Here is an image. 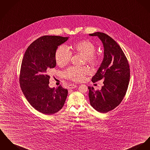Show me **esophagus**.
Returning <instances> with one entry per match:
<instances>
[{"mask_svg": "<svg viewBox=\"0 0 150 150\" xmlns=\"http://www.w3.org/2000/svg\"><path fill=\"white\" fill-rule=\"evenodd\" d=\"M77 87V85H69V86H68V89H74V88H76Z\"/></svg>", "mask_w": 150, "mask_h": 150, "instance_id": "1", "label": "esophagus"}]
</instances>
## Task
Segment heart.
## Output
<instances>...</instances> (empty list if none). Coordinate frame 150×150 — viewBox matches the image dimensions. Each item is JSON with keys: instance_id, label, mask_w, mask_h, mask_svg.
<instances>
[{"instance_id": "obj_1", "label": "heart", "mask_w": 150, "mask_h": 150, "mask_svg": "<svg viewBox=\"0 0 150 150\" xmlns=\"http://www.w3.org/2000/svg\"><path fill=\"white\" fill-rule=\"evenodd\" d=\"M71 49L75 52L85 57L86 62L92 65L98 63V57L94 53L96 51L95 45L89 40L80 41L71 47ZM71 57V53L67 47L61 45L56 52L55 59L56 63L60 67L66 65ZM89 73V70L85 68L70 67L65 71V76L68 79L74 81H81L84 79L86 75Z\"/></svg>"}]
</instances>
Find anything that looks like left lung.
Returning a JSON list of instances; mask_svg holds the SVG:
<instances>
[{
  "mask_svg": "<svg viewBox=\"0 0 150 150\" xmlns=\"http://www.w3.org/2000/svg\"><path fill=\"white\" fill-rule=\"evenodd\" d=\"M97 36L103 46V59L92 82L103 81L100 90L89 86L91 106L98 112L105 113L118 106L124 98L130 80L127 60L120 45L108 35L97 32L89 35Z\"/></svg>",
  "mask_w": 150,
  "mask_h": 150,
  "instance_id": "8db88e82",
  "label": "left lung"
}]
</instances>
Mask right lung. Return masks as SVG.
I'll use <instances>...</instances> for the list:
<instances>
[{"instance_id": "obj_1", "label": "right lung", "mask_w": 150, "mask_h": 150, "mask_svg": "<svg viewBox=\"0 0 150 150\" xmlns=\"http://www.w3.org/2000/svg\"><path fill=\"white\" fill-rule=\"evenodd\" d=\"M69 37L44 36L33 41L25 51L20 69V85L30 105L40 112L51 115L62 109L68 90L61 85L49 86L50 69L56 66L55 54L58 47Z\"/></svg>"}]
</instances>
